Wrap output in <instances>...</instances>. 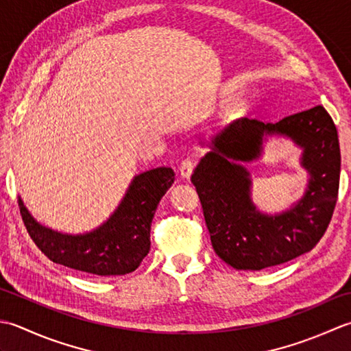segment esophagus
<instances>
[{
	"instance_id": "obj_1",
	"label": "esophagus",
	"mask_w": 351,
	"mask_h": 351,
	"mask_svg": "<svg viewBox=\"0 0 351 351\" xmlns=\"http://www.w3.org/2000/svg\"><path fill=\"white\" fill-rule=\"evenodd\" d=\"M195 168V159H192V157H186V159H183L180 162V167H178V171H180V176L183 178H188L192 171H194Z\"/></svg>"
}]
</instances>
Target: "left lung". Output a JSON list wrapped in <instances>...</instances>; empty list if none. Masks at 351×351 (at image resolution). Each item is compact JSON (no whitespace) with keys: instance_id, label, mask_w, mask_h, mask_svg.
I'll list each match as a JSON object with an SVG mask.
<instances>
[{"instance_id":"left-lung-1","label":"left lung","mask_w":351,"mask_h":351,"mask_svg":"<svg viewBox=\"0 0 351 351\" xmlns=\"http://www.w3.org/2000/svg\"><path fill=\"white\" fill-rule=\"evenodd\" d=\"M263 132H280L305 148L304 166L311 182L291 211L262 216L249 202V179L231 159L249 161L260 152ZM341 152L338 130L323 106L292 113L278 123L242 118L213 141L192 176L212 247L236 269L259 271L311 252L323 238L339 191Z\"/></svg>"}]
</instances>
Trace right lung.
Wrapping results in <instances>:
<instances>
[{"label": "right lung", "mask_w": 351, "mask_h": 351, "mask_svg": "<svg viewBox=\"0 0 351 351\" xmlns=\"http://www.w3.org/2000/svg\"><path fill=\"white\" fill-rule=\"evenodd\" d=\"M171 168L149 169L134 177L117 212L97 230L62 234L36 223L23 199L19 212L28 234L49 261L97 276L132 273L149 252V228L156 207L174 183Z\"/></svg>", "instance_id": "1"}]
</instances>
